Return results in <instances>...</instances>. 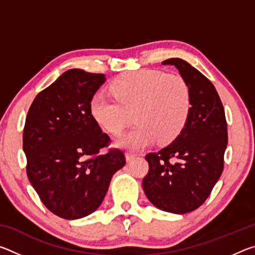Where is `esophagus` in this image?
<instances>
[{
    "mask_svg": "<svg viewBox=\"0 0 255 255\" xmlns=\"http://www.w3.org/2000/svg\"><path fill=\"white\" fill-rule=\"evenodd\" d=\"M136 157V154H133V153H126V161L127 162H130V161H132L133 158Z\"/></svg>",
    "mask_w": 255,
    "mask_h": 255,
    "instance_id": "1",
    "label": "esophagus"
}]
</instances>
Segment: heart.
Returning <instances> with one entry per match:
<instances>
[{
    "label": "heart",
    "instance_id": "obj_1",
    "mask_svg": "<svg viewBox=\"0 0 255 255\" xmlns=\"http://www.w3.org/2000/svg\"><path fill=\"white\" fill-rule=\"evenodd\" d=\"M114 98L97 94L90 103L94 120L118 135L131 120L137 123L117 140L124 148L140 149L170 143L182 130L191 110V93L182 76L155 70L126 73L111 82Z\"/></svg>",
    "mask_w": 255,
    "mask_h": 255
}]
</instances>
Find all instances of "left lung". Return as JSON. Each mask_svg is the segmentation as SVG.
<instances>
[{
    "instance_id": "1",
    "label": "left lung",
    "mask_w": 255,
    "mask_h": 255,
    "mask_svg": "<svg viewBox=\"0 0 255 255\" xmlns=\"http://www.w3.org/2000/svg\"><path fill=\"white\" fill-rule=\"evenodd\" d=\"M187 81L191 110L180 135L166 147L148 153V173L143 180L146 197L158 209L187 214L204 204L224 169L227 123L213 83L181 58L164 60Z\"/></svg>"
}]
</instances>
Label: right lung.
I'll return each instance as SVG.
<instances>
[{"label":"right lung","mask_w":255,"mask_h":255,"mask_svg":"<svg viewBox=\"0 0 255 255\" xmlns=\"http://www.w3.org/2000/svg\"><path fill=\"white\" fill-rule=\"evenodd\" d=\"M103 74L73 68L34 98L23 129L30 183L51 213L64 219L92 214L105 199L112 175L126 164L92 117L90 103Z\"/></svg>","instance_id":"obj_1"}]
</instances>
